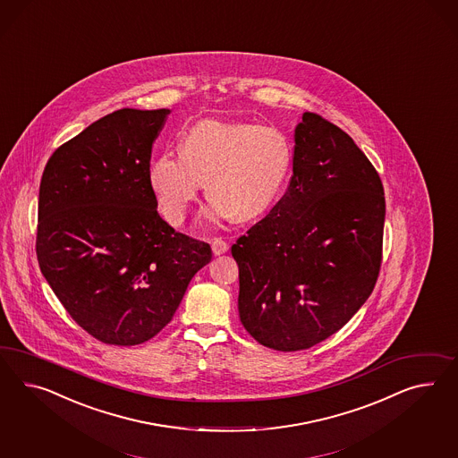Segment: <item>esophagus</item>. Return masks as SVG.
Masks as SVG:
<instances>
[{
  "instance_id": "obj_1",
  "label": "esophagus",
  "mask_w": 458,
  "mask_h": 458,
  "mask_svg": "<svg viewBox=\"0 0 458 458\" xmlns=\"http://www.w3.org/2000/svg\"><path fill=\"white\" fill-rule=\"evenodd\" d=\"M211 250L215 255H222L226 250H228V243L222 240V238H213L211 240Z\"/></svg>"
}]
</instances>
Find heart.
<instances>
[{"label":"heart","mask_w":458,"mask_h":458,"mask_svg":"<svg viewBox=\"0 0 458 458\" xmlns=\"http://www.w3.org/2000/svg\"><path fill=\"white\" fill-rule=\"evenodd\" d=\"M292 165V143L275 126L201 120L186 130L182 151L168 149L153 161L149 185L172 225L185 222L203 182L213 199L210 216L248 222L276 203Z\"/></svg>","instance_id":"1"}]
</instances>
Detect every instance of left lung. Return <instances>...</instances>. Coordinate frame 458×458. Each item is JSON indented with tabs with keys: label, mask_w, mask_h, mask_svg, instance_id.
Masks as SVG:
<instances>
[{
	"label": "left lung",
	"mask_w": 458,
	"mask_h": 458,
	"mask_svg": "<svg viewBox=\"0 0 458 458\" xmlns=\"http://www.w3.org/2000/svg\"><path fill=\"white\" fill-rule=\"evenodd\" d=\"M384 223L370 160L336 124L303 113L284 197L232 247L248 334L280 352L336 334L377 284Z\"/></svg>",
	"instance_id": "8db88e82"
}]
</instances>
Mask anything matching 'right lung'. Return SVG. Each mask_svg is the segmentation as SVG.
<instances>
[{"instance_id":"add662e5","label":"right lung","mask_w":458,"mask_h":458,"mask_svg":"<svg viewBox=\"0 0 458 458\" xmlns=\"http://www.w3.org/2000/svg\"><path fill=\"white\" fill-rule=\"evenodd\" d=\"M168 113H110L55 149L41 176L39 268L74 322L106 345L160 334L211 260L208 243L157 210L149 160Z\"/></svg>"}]
</instances>
